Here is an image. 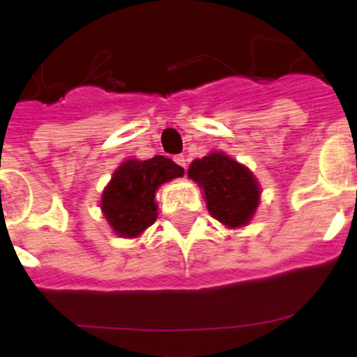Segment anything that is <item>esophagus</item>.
Wrapping results in <instances>:
<instances>
[{
    "label": "esophagus",
    "instance_id": "1",
    "mask_svg": "<svg viewBox=\"0 0 357 357\" xmlns=\"http://www.w3.org/2000/svg\"><path fill=\"white\" fill-rule=\"evenodd\" d=\"M175 162L181 166V168L188 169V159L184 155H175Z\"/></svg>",
    "mask_w": 357,
    "mask_h": 357
}]
</instances>
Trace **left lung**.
Here are the masks:
<instances>
[{
    "mask_svg": "<svg viewBox=\"0 0 357 357\" xmlns=\"http://www.w3.org/2000/svg\"><path fill=\"white\" fill-rule=\"evenodd\" d=\"M188 176L204 191L209 214L227 229H241L254 218L261 202V185L254 173L223 151L189 164Z\"/></svg>",
    "mask_w": 357,
    "mask_h": 357,
    "instance_id": "1",
    "label": "left lung"
}]
</instances>
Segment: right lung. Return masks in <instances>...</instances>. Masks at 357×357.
Instances as JSON below:
<instances>
[{
  "label": "right lung",
  "instance_id": "obj_1",
  "mask_svg": "<svg viewBox=\"0 0 357 357\" xmlns=\"http://www.w3.org/2000/svg\"><path fill=\"white\" fill-rule=\"evenodd\" d=\"M184 175V168L164 155L128 159L118 166L102 193L103 218L119 238H139L157 220V189Z\"/></svg>",
  "mask_w": 357,
  "mask_h": 357
}]
</instances>
